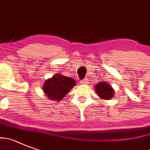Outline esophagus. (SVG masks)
Returning a JSON list of instances; mask_svg holds the SVG:
<instances>
[{"label":"esophagus","instance_id":"34e87169","mask_svg":"<svg viewBox=\"0 0 150 150\" xmlns=\"http://www.w3.org/2000/svg\"><path fill=\"white\" fill-rule=\"evenodd\" d=\"M87 82H88V79H84L83 80H81L80 83H81V84H82V85H86V84H87Z\"/></svg>","mask_w":150,"mask_h":150}]
</instances>
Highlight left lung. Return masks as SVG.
<instances>
[{
  "label": "left lung",
  "mask_w": 150,
  "mask_h": 150,
  "mask_svg": "<svg viewBox=\"0 0 150 150\" xmlns=\"http://www.w3.org/2000/svg\"><path fill=\"white\" fill-rule=\"evenodd\" d=\"M95 91L97 95L103 100H110L115 94L114 89L107 82H99L95 86Z\"/></svg>",
  "instance_id": "1"
}]
</instances>
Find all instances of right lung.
I'll return each instance as SVG.
<instances>
[{
    "mask_svg": "<svg viewBox=\"0 0 150 150\" xmlns=\"http://www.w3.org/2000/svg\"><path fill=\"white\" fill-rule=\"evenodd\" d=\"M75 85L73 78L57 74L45 81L42 89L50 100L60 101Z\"/></svg>",
    "mask_w": 150,
    "mask_h": 150,
    "instance_id": "obj_1",
    "label": "right lung"
}]
</instances>
